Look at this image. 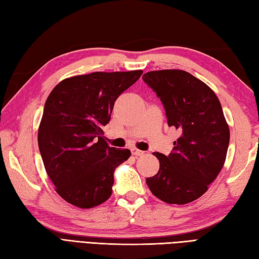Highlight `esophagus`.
Instances as JSON below:
<instances>
[{"mask_svg":"<svg viewBox=\"0 0 259 259\" xmlns=\"http://www.w3.org/2000/svg\"><path fill=\"white\" fill-rule=\"evenodd\" d=\"M131 152H133V155H134L135 157H140V156H144V155H145V151L138 150V149H136V148H134V149L131 150Z\"/></svg>","mask_w":259,"mask_h":259,"instance_id":"34e87169","label":"esophagus"}]
</instances>
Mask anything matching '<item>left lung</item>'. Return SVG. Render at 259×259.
Returning a JSON list of instances; mask_svg holds the SVG:
<instances>
[{"label": "left lung", "instance_id": "left-lung-1", "mask_svg": "<svg viewBox=\"0 0 259 259\" xmlns=\"http://www.w3.org/2000/svg\"><path fill=\"white\" fill-rule=\"evenodd\" d=\"M142 80L162 102L168 125L180 133L171 153L155 152L160 168L147 185L162 201L185 205L205 194L226 160L229 128L222 104L206 83L183 70L151 71Z\"/></svg>", "mask_w": 259, "mask_h": 259}]
</instances>
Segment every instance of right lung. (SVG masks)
<instances>
[{"instance_id": "obj_1", "label": "right lung", "mask_w": 259, "mask_h": 259, "mask_svg": "<svg viewBox=\"0 0 259 259\" xmlns=\"http://www.w3.org/2000/svg\"><path fill=\"white\" fill-rule=\"evenodd\" d=\"M141 74L136 70L76 75L49 95L38 149L57 192L71 205L92 208L111 196L114 170L131 152L109 147L101 128L110 121L115 100Z\"/></svg>"}]
</instances>
